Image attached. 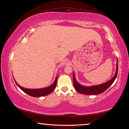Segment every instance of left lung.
I'll list each match as a JSON object with an SVG mask.
<instances>
[{"label":"left lung","mask_w":129,"mask_h":129,"mask_svg":"<svg viewBox=\"0 0 129 129\" xmlns=\"http://www.w3.org/2000/svg\"><path fill=\"white\" fill-rule=\"evenodd\" d=\"M118 73V61H117V66H116V71L115 73V75L109 81L104 82L103 84L100 85H91V86L85 87L84 85H81L79 84L77 81L76 80L75 77V74L73 73V82H74V87L77 92H80L82 94H86V95H97L105 91L113 83L114 80H116L117 75Z\"/></svg>","instance_id":"8db88e82"}]
</instances>
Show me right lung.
I'll return each instance as SVG.
<instances>
[{
	"label": "right lung",
	"instance_id": "right-lung-1",
	"mask_svg": "<svg viewBox=\"0 0 129 129\" xmlns=\"http://www.w3.org/2000/svg\"><path fill=\"white\" fill-rule=\"evenodd\" d=\"M57 77H56L55 80L54 82H53L52 85L50 86L45 87V88H37V89H29V88H25L23 87L20 86L18 83L16 82V84L25 93H26L28 95L34 97H42V96H45L48 95V94H51L55 88L56 85V81H57Z\"/></svg>",
	"mask_w": 129,
	"mask_h": 129
}]
</instances>
